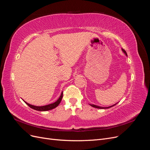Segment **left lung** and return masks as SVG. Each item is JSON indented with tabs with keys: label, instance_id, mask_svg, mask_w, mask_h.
Segmentation results:
<instances>
[{
	"label": "left lung",
	"instance_id": "left-lung-1",
	"mask_svg": "<svg viewBox=\"0 0 150 150\" xmlns=\"http://www.w3.org/2000/svg\"><path fill=\"white\" fill-rule=\"evenodd\" d=\"M122 51H123L124 53H125L126 55L127 56V53H126L125 50L123 49H122ZM116 104H114V105H112V106H110V107H101V106H96V105H94V104H90V105L91 106H93V107H94V108H99V109H108V108H111V107H112V106H115Z\"/></svg>",
	"mask_w": 150,
	"mask_h": 150
}]
</instances>
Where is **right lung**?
<instances>
[{"mask_svg": "<svg viewBox=\"0 0 150 150\" xmlns=\"http://www.w3.org/2000/svg\"><path fill=\"white\" fill-rule=\"evenodd\" d=\"M62 96H63V92L61 93V96L59 97V98L54 103H52V104H48V105H46V106H33V105H31V104H28V103H26L25 101H24L31 108L34 109V110H37V111H49V110H52V109L56 108L59 104V103H61V100H62Z\"/></svg>", "mask_w": 150, "mask_h": 150, "instance_id": "add662e5", "label": "right lung"}]
</instances>
